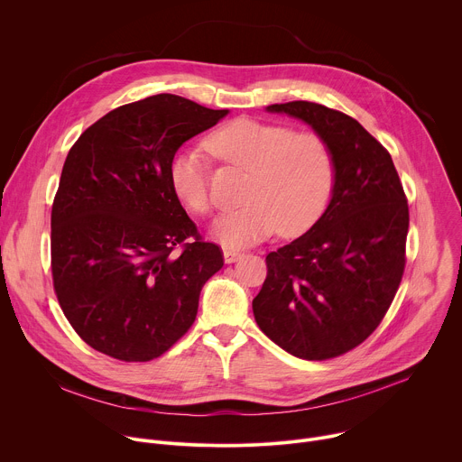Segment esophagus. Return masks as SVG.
Wrapping results in <instances>:
<instances>
[{
    "mask_svg": "<svg viewBox=\"0 0 462 462\" xmlns=\"http://www.w3.org/2000/svg\"><path fill=\"white\" fill-rule=\"evenodd\" d=\"M223 257H225V263H236L243 257V252L239 250H234V248H225L223 250Z\"/></svg>",
    "mask_w": 462,
    "mask_h": 462,
    "instance_id": "34e87169",
    "label": "esophagus"
}]
</instances>
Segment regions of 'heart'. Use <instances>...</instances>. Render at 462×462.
Segmentation results:
<instances>
[{"mask_svg": "<svg viewBox=\"0 0 462 462\" xmlns=\"http://www.w3.org/2000/svg\"><path fill=\"white\" fill-rule=\"evenodd\" d=\"M208 152L248 171L243 191L245 205L219 216L210 236L225 246H248L269 237L298 236L323 214L335 182V161L327 143L289 125L236 118L207 139ZM173 191L193 214L212 208L208 162L193 150L177 152L170 162Z\"/></svg>", "mask_w": 462, "mask_h": 462, "instance_id": "b5f03b06", "label": "heart"}]
</instances>
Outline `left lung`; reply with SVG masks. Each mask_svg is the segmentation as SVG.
<instances>
[{
  "instance_id": "left-lung-1",
  "label": "left lung",
  "mask_w": 462,
  "mask_h": 462,
  "mask_svg": "<svg viewBox=\"0 0 462 462\" xmlns=\"http://www.w3.org/2000/svg\"><path fill=\"white\" fill-rule=\"evenodd\" d=\"M319 135L335 161L321 217L267 255L252 301L259 328L287 353L327 360L360 346L382 321L406 265L408 201L385 148L346 113L296 100L267 106Z\"/></svg>"
}]
</instances>
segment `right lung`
Instances as JSON below:
<instances>
[{
  "label": "right lung",
  "mask_w": 462,
  "mask_h": 462,
  "mask_svg": "<svg viewBox=\"0 0 462 462\" xmlns=\"http://www.w3.org/2000/svg\"><path fill=\"white\" fill-rule=\"evenodd\" d=\"M226 115L177 95L148 97L97 120L65 159L51 214L52 282L93 349L148 362L191 327L223 254L180 207L170 162ZM188 236L196 241L173 254Z\"/></svg>",
  "instance_id": "add662e5"
}]
</instances>
